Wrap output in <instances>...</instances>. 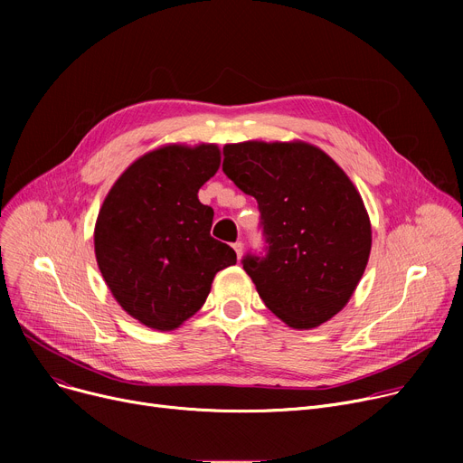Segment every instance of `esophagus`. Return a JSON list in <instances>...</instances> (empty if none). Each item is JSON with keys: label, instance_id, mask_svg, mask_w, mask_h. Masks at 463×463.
<instances>
[{"label": "esophagus", "instance_id": "34e87169", "mask_svg": "<svg viewBox=\"0 0 463 463\" xmlns=\"http://www.w3.org/2000/svg\"><path fill=\"white\" fill-rule=\"evenodd\" d=\"M232 248L236 251V257L241 259V253H244V244H241V241H236V244H232Z\"/></svg>", "mask_w": 463, "mask_h": 463}]
</instances>
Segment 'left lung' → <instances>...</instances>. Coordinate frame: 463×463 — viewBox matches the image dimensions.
<instances>
[{
  "instance_id": "obj_1",
  "label": "left lung",
  "mask_w": 463,
  "mask_h": 463,
  "mask_svg": "<svg viewBox=\"0 0 463 463\" xmlns=\"http://www.w3.org/2000/svg\"><path fill=\"white\" fill-rule=\"evenodd\" d=\"M223 173L257 199L266 257H244L264 306L290 328L330 321L351 300L372 251L360 193L330 156L302 140L225 144Z\"/></svg>"
}]
</instances>
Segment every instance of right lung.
<instances>
[{
    "label": "right lung",
    "mask_w": 463,
    "mask_h": 463,
    "mask_svg": "<svg viewBox=\"0 0 463 463\" xmlns=\"http://www.w3.org/2000/svg\"><path fill=\"white\" fill-rule=\"evenodd\" d=\"M219 165L217 144H166L133 161L103 201L97 266L144 326L176 330L203 307L215 274L236 264L234 250L210 236L213 210L199 201Z\"/></svg>",
    "instance_id": "right-lung-1"
}]
</instances>
